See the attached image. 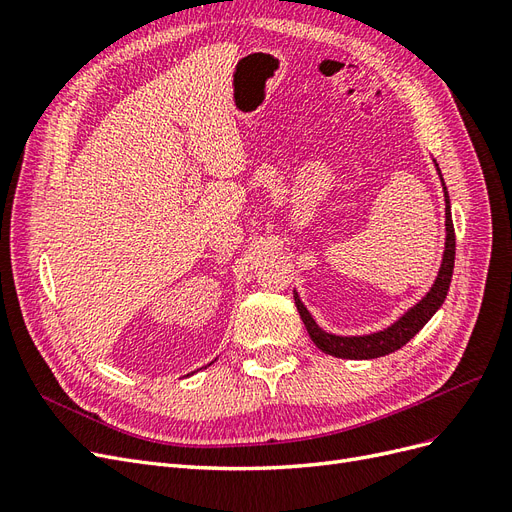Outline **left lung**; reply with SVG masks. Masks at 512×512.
Listing matches in <instances>:
<instances>
[{
  "label": "left lung",
  "instance_id": "left-lung-1",
  "mask_svg": "<svg viewBox=\"0 0 512 512\" xmlns=\"http://www.w3.org/2000/svg\"><path fill=\"white\" fill-rule=\"evenodd\" d=\"M433 164H436V170L440 175L442 190H444V203H446V211H444L446 239H444L442 265H440L436 282L431 284V288H429L425 297L418 301L416 305H412L404 316H399L391 324V327H386V329L376 331V333H367V335H335V333H327L324 329H320L316 320L312 318V314H309L307 307L303 305L299 292L294 290V303H297L299 316L305 324V329H307L309 337H312V342L324 354L337 356V359H354V361L378 359V356L391 354V352L399 350L401 346H406L410 339L431 320V316L438 312L440 305L444 303L446 294H448V286H451L453 267H455V228H453V218H451V198H448L438 162L433 160Z\"/></svg>",
  "mask_w": 512,
  "mask_h": 512
}]
</instances>
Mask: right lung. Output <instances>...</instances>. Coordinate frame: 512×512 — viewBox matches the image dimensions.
<instances>
[{
    "mask_svg": "<svg viewBox=\"0 0 512 512\" xmlns=\"http://www.w3.org/2000/svg\"><path fill=\"white\" fill-rule=\"evenodd\" d=\"M209 365H211V363H209ZM203 369H205V367H203Z\"/></svg>",
    "mask_w": 512,
    "mask_h": 512,
    "instance_id": "right-lung-1",
    "label": "right lung"
}]
</instances>
